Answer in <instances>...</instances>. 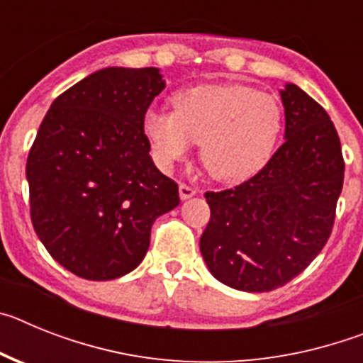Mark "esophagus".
<instances>
[{
    "instance_id": "1",
    "label": "esophagus",
    "mask_w": 363,
    "mask_h": 363,
    "mask_svg": "<svg viewBox=\"0 0 363 363\" xmlns=\"http://www.w3.org/2000/svg\"><path fill=\"white\" fill-rule=\"evenodd\" d=\"M194 194H196V189L189 187V185L185 184L179 185V198H182V200H189V198H192Z\"/></svg>"
}]
</instances>
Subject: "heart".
<instances>
[{
	"mask_svg": "<svg viewBox=\"0 0 363 363\" xmlns=\"http://www.w3.org/2000/svg\"><path fill=\"white\" fill-rule=\"evenodd\" d=\"M174 112L149 108L143 134L160 169L171 171L200 143L213 178L243 182L271 160L281 130V107L269 92L240 83L198 85L176 92Z\"/></svg>",
	"mask_w": 363,
	"mask_h": 363,
	"instance_id": "obj_1",
	"label": "heart"
}]
</instances>
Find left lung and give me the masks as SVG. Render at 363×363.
I'll return each mask as SVG.
<instances>
[{"label": "left lung", "instance_id": "left-lung-1", "mask_svg": "<svg viewBox=\"0 0 363 363\" xmlns=\"http://www.w3.org/2000/svg\"><path fill=\"white\" fill-rule=\"evenodd\" d=\"M285 142L251 179L205 192L211 220L200 251L211 274L245 293L278 289L329 240L344 185L342 145L331 118L294 83L280 91Z\"/></svg>", "mask_w": 363, "mask_h": 363}]
</instances>
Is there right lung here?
Here are the masks:
<instances>
[{
  "instance_id": "right-lung-1",
  "label": "right lung",
  "mask_w": 363,
  "mask_h": 363,
  "mask_svg": "<svg viewBox=\"0 0 363 363\" xmlns=\"http://www.w3.org/2000/svg\"><path fill=\"white\" fill-rule=\"evenodd\" d=\"M163 89L156 67H107L57 96L41 121L27 160L32 225L76 277L134 271L154 220L178 207V185L156 169L143 134Z\"/></svg>"
}]
</instances>
